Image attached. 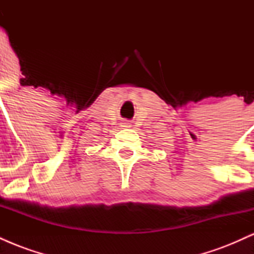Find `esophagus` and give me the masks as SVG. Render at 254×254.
Returning <instances> with one entry per match:
<instances>
[{
  "label": "esophagus",
  "mask_w": 254,
  "mask_h": 254,
  "mask_svg": "<svg viewBox=\"0 0 254 254\" xmlns=\"http://www.w3.org/2000/svg\"><path fill=\"white\" fill-rule=\"evenodd\" d=\"M123 127H130V123H129V122H124Z\"/></svg>",
  "instance_id": "34e87169"
}]
</instances>
